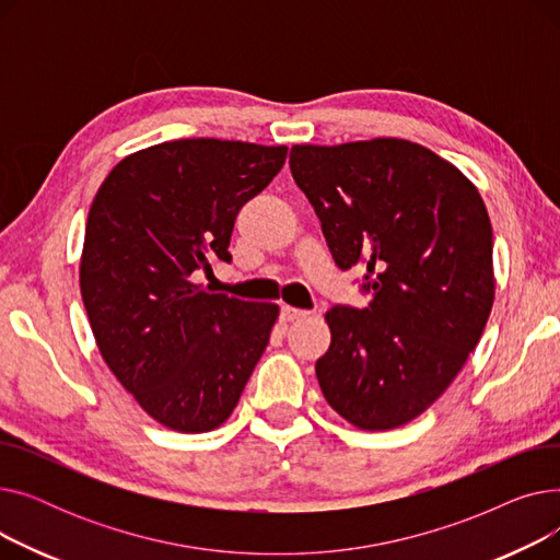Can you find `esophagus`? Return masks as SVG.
<instances>
[{"mask_svg": "<svg viewBox=\"0 0 560 560\" xmlns=\"http://www.w3.org/2000/svg\"><path fill=\"white\" fill-rule=\"evenodd\" d=\"M306 315H308V311H300V308H292V306H281V313H279L281 322H295V319H302Z\"/></svg>", "mask_w": 560, "mask_h": 560, "instance_id": "esophagus-1", "label": "esophagus"}]
</instances>
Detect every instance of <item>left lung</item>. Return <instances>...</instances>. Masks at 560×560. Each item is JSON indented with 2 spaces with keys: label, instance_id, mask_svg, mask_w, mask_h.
I'll list each match as a JSON object with an SVG mask.
<instances>
[{
  "label": "left lung",
  "instance_id": "1",
  "mask_svg": "<svg viewBox=\"0 0 560 560\" xmlns=\"http://www.w3.org/2000/svg\"><path fill=\"white\" fill-rule=\"evenodd\" d=\"M290 172L340 270L361 265L365 308L327 313L315 374L365 431L416 420L475 351L494 300L492 226L479 190L422 144L374 138L295 144Z\"/></svg>",
  "mask_w": 560,
  "mask_h": 560
}]
</instances>
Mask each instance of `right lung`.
Returning a JSON list of instances; mask_svg holds the SVG:
<instances>
[{
  "label": "right lung",
  "mask_w": 560,
  "mask_h": 560,
  "mask_svg": "<svg viewBox=\"0 0 560 560\" xmlns=\"http://www.w3.org/2000/svg\"><path fill=\"white\" fill-rule=\"evenodd\" d=\"M288 147L186 138L117 163L85 222L81 298L102 359L167 429L220 427L268 347L279 306L192 281L231 260L243 206L285 163Z\"/></svg>",
  "instance_id": "right-lung-1"
}]
</instances>
